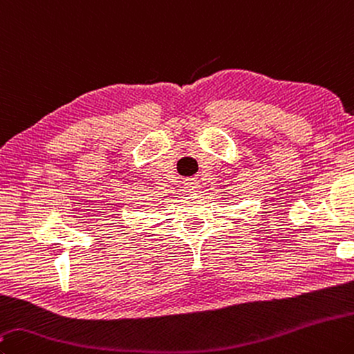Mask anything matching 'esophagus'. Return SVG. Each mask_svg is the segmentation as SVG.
Instances as JSON below:
<instances>
[{
  "mask_svg": "<svg viewBox=\"0 0 354 354\" xmlns=\"http://www.w3.org/2000/svg\"><path fill=\"white\" fill-rule=\"evenodd\" d=\"M184 185H185V192H196L198 190L196 179H187V181L184 183Z\"/></svg>",
  "mask_w": 354,
  "mask_h": 354,
  "instance_id": "obj_1",
  "label": "esophagus"
}]
</instances>
